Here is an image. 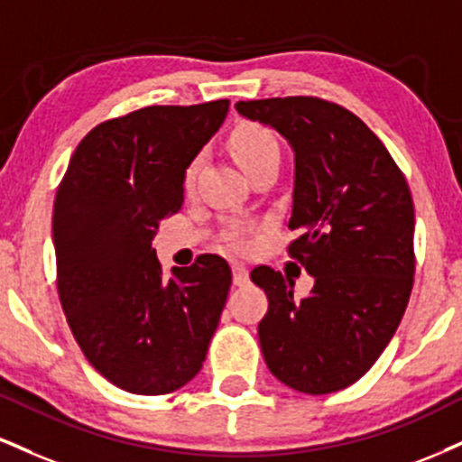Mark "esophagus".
<instances>
[{
  "label": "esophagus",
  "instance_id": "esophagus-1",
  "mask_svg": "<svg viewBox=\"0 0 462 462\" xmlns=\"http://www.w3.org/2000/svg\"><path fill=\"white\" fill-rule=\"evenodd\" d=\"M232 280H235V286H247L249 271L243 264L235 263V264H232Z\"/></svg>",
  "mask_w": 462,
  "mask_h": 462
}]
</instances>
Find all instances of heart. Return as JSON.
<instances>
[{"label": "heart", "instance_id": "b5f03b06", "mask_svg": "<svg viewBox=\"0 0 462 462\" xmlns=\"http://www.w3.org/2000/svg\"><path fill=\"white\" fill-rule=\"evenodd\" d=\"M227 148H230L232 157L236 159V163L243 170L252 171L263 165L264 161L280 159V146H277L275 137L264 129L263 125H255V122H243L227 137ZM198 174V161L189 163L185 170V185L191 187L193 178ZM230 241L235 247H245V238L241 236V232H232Z\"/></svg>", "mask_w": 462, "mask_h": 462}]
</instances>
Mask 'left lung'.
<instances>
[{
    "instance_id": "left-lung-1",
    "label": "left lung",
    "mask_w": 462,
    "mask_h": 462,
    "mask_svg": "<svg viewBox=\"0 0 462 462\" xmlns=\"http://www.w3.org/2000/svg\"><path fill=\"white\" fill-rule=\"evenodd\" d=\"M236 111L294 150L288 254L314 277L292 297L280 271L255 266L269 310L258 337L269 370L292 390L331 393L372 368L396 333L413 288L415 210L409 185L357 116L316 97L238 101Z\"/></svg>"
}]
</instances>
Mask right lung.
Masks as SVG:
<instances>
[{"label":"right lung","instance_id":"right-lung-1","mask_svg":"<svg viewBox=\"0 0 462 462\" xmlns=\"http://www.w3.org/2000/svg\"><path fill=\"white\" fill-rule=\"evenodd\" d=\"M230 101L150 105L101 122L79 142L53 204L58 294L86 359L109 383L161 396L202 368L232 271L204 254L165 280L159 221L182 207L185 170Z\"/></svg>","mask_w":462,"mask_h":462}]
</instances>
